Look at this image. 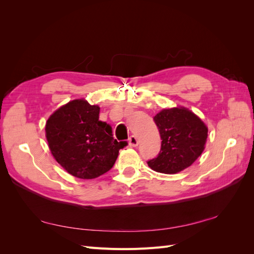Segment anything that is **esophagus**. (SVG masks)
<instances>
[{
  "label": "esophagus",
  "instance_id": "34e87169",
  "mask_svg": "<svg viewBox=\"0 0 254 254\" xmlns=\"http://www.w3.org/2000/svg\"><path fill=\"white\" fill-rule=\"evenodd\" d=\"M128 144H129L130 147H136V146L139 145V140L136 139V136L130 135L129 139H128Z\"/></svg>",
  "mask_w": 254,
  "mask_h": 254
}]
</instances>
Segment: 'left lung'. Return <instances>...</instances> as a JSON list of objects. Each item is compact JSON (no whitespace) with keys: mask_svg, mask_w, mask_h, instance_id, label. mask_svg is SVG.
I'll use <instances>...</instances> for the list:
<instances>
[{"mask_svg":"<svg viewBox=\"0 0 254 254\" xmlns=\"http://www.w3.org/2000/svg\"><path fill=\"white\" fill-rule=\"evenodd\" d=\"M161 136L157 158L147 161L151 170L177 174L193 164L201 155L207 128L196 114L187 108L163 109L153 117Z\"/></svg>","mask_w":254,"mask_h":254,"instance_id":"obj_1","label":"left lung"}]
</instances>
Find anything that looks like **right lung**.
I'll list each match as a JSON object with an SVG mask.
<instances>
[{
	"label": "right lung",
	"mask_w": 254,
	"mask_h": 254,
	"mask_svg": "<svg viewBox=\"0 0 254 254\" xmlns=\"http://www.w3.org/2000/svg\"><path fill=\"white\" fill-rule=\"evenodd\" d=\"M99 107L84 99H74L54 112L45 125V135L53 157L76 178L94 179L110 171L120 149L112 128L98 120Z\"/></svg>",
	"instance_id": "add662e5"
}]
</instances>
